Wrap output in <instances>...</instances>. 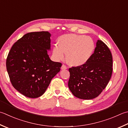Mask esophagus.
<instances>
[{
	"instance_id": "34e87169",
	"label": "esophagus",
	"mask_w": 128,
	"mask_h": 128,
	"mask_svg": "<svg viewBox=\"0 0 128 128\" xmlns=\"http://www.w3.org/2000/svg\"><path fill=\"white\" fill-rule=\"evenodd\" d=\"M62 69H66L68 68H67V66H66V65H64V64H62Z\"/></svg>"
}]
</instances>
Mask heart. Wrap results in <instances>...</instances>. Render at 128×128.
<instances>
[{
	"label": "heart",
	"instance_id": "obj_1",
	"mask_svg": "<svg viewBox=\"0 0 128 128\" xmlns=\"http://www.w3.org/2000/svg\"><path fill=\"white\" fill-rule=\"evenodd\" d=\"M95 49L92 39L84 35L65 34L59 38L58 45H54L52 54L54 58L60 60L64 58L72 66H83L91 58Z\"/></svg>",
	"mask_w": 128,
	"mask_h": 128
}]
</instances>
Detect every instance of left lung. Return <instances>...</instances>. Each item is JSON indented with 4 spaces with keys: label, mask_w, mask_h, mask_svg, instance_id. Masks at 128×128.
I'll list each match as a JSON object with an SVG mask.
<instances>
[{
    "label": "left lung",
    "mask_w": 128,
    "mask_h": 128,
    "mask_svg": "<svg viewBox=\"0 0 128 128\" xmlns=\"http://www.w3.org/2000/svg\"><path fill=\"white\" fill-rule=\"evenodd\" d=\"M111 52L102 40L86 64L69 69L68 86L72 94L79 99L89 100L97 97L106 88L112 72Z\"/></svg>",
    "instance_id": "8db88e82"
}]
</instances>
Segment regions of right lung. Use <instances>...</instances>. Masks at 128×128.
I'll use <instances>...</instances> for the list:
<instances>
[{"instance_id":"add662e5","label":"right lung","mask_w":128,"mask_h":128,"mask_svg":"<svg viewBox=\"0 0 128 128\" xmlns=\"http://www.w3.org/2000/svg\"><path fill=\"white\" fill-rule=\"evenodd\" d=\"M50 36L48 32L25 34L8 55L6 66L10 80L16 90L26 97L42 96L60 70L61 62L52 61L48 54Z\"/></svg>"}]
</instances>
